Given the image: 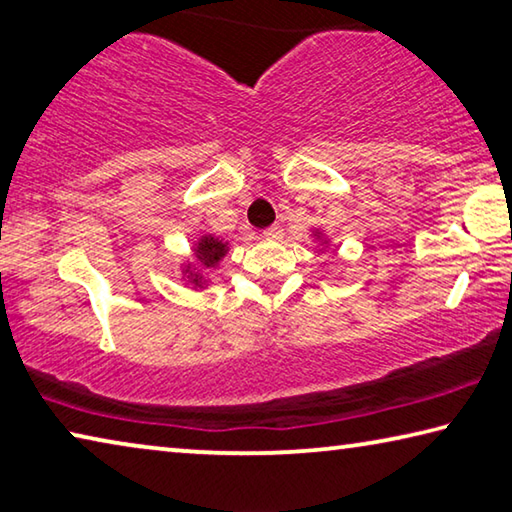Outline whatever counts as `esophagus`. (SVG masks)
Here are the masks:
<instances>
[{"mask_svg":"<svg viewBox=\"0 0 512 512\" xmlns=\"http://www.w3.org/2000/svg\"><path fill=\"white\" fill-rule=\"evenodd\" d=\"M282 235H284L282 225H271V228L264 230V237H266L268 241H280Z\"/></svg>","mask_w":512,"mask_h":512,"instance_id":"obj_1","label":"esophagus"}]
</instances>
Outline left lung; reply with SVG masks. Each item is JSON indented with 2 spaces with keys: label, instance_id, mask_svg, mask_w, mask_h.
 Masks as SVG:
<instances>
[{
  "label": "left lung",
  "instance_id": "obj_1",
  "mask_svg": "<svg viewBox=\"0 0 512 512\" xmlns=\"http://www.w3.org/2000/svg\"><path fill=\"white\" fill-rule=\"evenodd\" d=\"M314 237L320 241V244H327V239L323 237V232H320V230H314Z\"/></svg>",
  "mask_w": 512,
  "mask_h": 512
}]
</instances>
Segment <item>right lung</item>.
Returning a JSON list of instances; mask_svg holds the SVG:
<instances>
[{
  "label": "right lung",
  "mask_w": 512,
  "mask_h": 512,
  "mask_svg": "<svg viewBox=\"0 0 512 512\" xmlns=\"http://www.w3.org/2000/svg\"><path fill=\"white\" fill-rule=\"evenodd\" d=\"M225 255H228V241L214 235H203L194 244V262L183 264V280L192 284L194 289H203L207 284L205 271L219 266Z\"/></svg>",
  "instance_id": "add662e5"
}]
</instances>
